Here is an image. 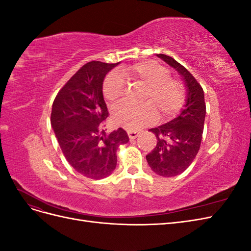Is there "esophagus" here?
I'll list each match as a JSON object with an SVG mask.
<instances>
[{
  "label": "esophagus",
  "mask_w": 251,
  "mask_h": 251,
  "mask_svg": "<svg viewBox=\"0 0 251 251\" xmlns=\"http://www.w3.org/2000/svg\"><path fill=\"white\" fill-rule=\"evenodd\" d=\"M127 135H128V137H130L131 140H134L135 138L138 137L139 133L138 132H135V131H127Z\"/></svg>",
  "instance_id": "esophagus-1"
}]
</instances>
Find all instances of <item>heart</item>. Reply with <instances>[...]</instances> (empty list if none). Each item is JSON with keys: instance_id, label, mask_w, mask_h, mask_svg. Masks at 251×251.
Masks as SVG:
<instances>
[{"instance_id": "obj_1", "label": "heart", "mask_w": 251, "mask_h": 251, "mask_svg": "<svg viewBox=\"0 0 251 251\" xmlns=\"http://www.w3.org/2000/svg\"><path fill=\"white\" fill-rule=\"evenodd\" d=\"M146 86L144 100L140 104L121 102L113 111V120L117 126L130 131H137L153 124L158 117L169 118L175 115L185 100V89L182 83L170 77L165 67L154 62L138 63L126 67L118 73H112L103 82L102 92L110 103H117L125 94V82L121 76Z\"/></svg>"}]
</instances>
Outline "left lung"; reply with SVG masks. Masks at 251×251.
I'll return each mask as SVG.
<instances>
[{
    "label": "left lung",
    "instance_id": "8db88e82",
    "mask_svg": "<svg viewBox=\"0 0 251 251\" xmlns=\"http://www.w3.org/2000/svg\"><path fill=\"white\" fill-rule=\"evenodd\" d=\"M156 55L179 73L184 82L186 100L176 118L149 130L156 136L157 144L147 155V160L159 176L175 177L183 173L198 154L206 105L202 87L187 69L169 55Z\"/></svg>",
    "mask_w": 251,
    "mask_h": 251
}]
</instances>
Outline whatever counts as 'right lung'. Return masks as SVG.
I'll list each match as a JSON object with an SVG mask.
<instances>
[{"label":"right lung","instance_id":"obj_1","mask_svg":"<svg viewBox=\"0 0 251 251\" xmlns=\"http://www.w3.org/2000/svg\"><path fill=\"white\" fill-rule=\"evenodd\" d=\"M116 64L90 62L59 91L52 104L51 126L67 161L82 176L103 179L116 169V151L128 142L124 128L105 134L109 113L103 79Z\"/></svg>","mask_w":251,"mask_h":251}]
</instances>
